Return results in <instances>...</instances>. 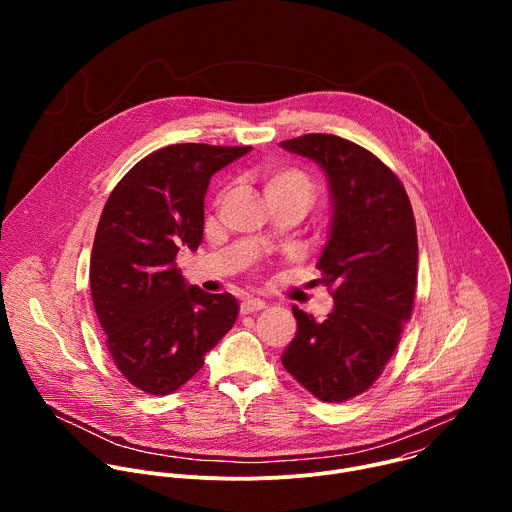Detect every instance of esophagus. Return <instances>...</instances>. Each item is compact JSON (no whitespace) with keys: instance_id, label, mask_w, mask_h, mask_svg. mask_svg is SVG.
Wrapping results in <instances>:
<instances>
[{"instance_id":"1","label":"esophagus","mask_w":512,"mask_h":512,"mask_svg":"<svg viewBox=\"0 0 512 512\" xmlns=\"http://www.w3.org/2000/svg\"><path fill=\"white\" fill-rule=\"evenodd\" d=\"M265 308V302L259 298H245L241 304V314H253Z\"/></svg>"}]
</instances>
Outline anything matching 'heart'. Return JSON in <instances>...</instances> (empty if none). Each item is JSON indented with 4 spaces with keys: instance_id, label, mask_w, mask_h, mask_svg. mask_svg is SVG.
<instances>
[{
    "instance_id": "obj_1",
    "label": "heart",
    "mask_w": 512,
    "mask_h": 512,
    "mask_svg": "<svg viewBox=\"0 0 512 512\" xmlns=\"http://www.w3.org/2000/svg\"><path fill=\"white\" fill-rule=\"evenodd\" d=\"M263 188L267 198H300L308 206L316 194L312 178L298 168H267L263 172Z\"/></svg>"
}]
</instances>
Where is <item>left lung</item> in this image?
Wrapping results in <instances>:
<instances>
[{"label":"left lung","instance_id":"obj_1","mask_svg":"<svg viewBox=\"0 0 512 512\" xmlns=\"http://www.w3.org/2000/svg\"><path fill=\"white\" fill-rule=\"evenodd\" d=\"M279 145L326 172L332 214L316 281L334 300L322 322L291 308L298 332L281 362L314 397L342 403L379 379L411 318L415 218L401 180L360 145L328 133H306Z\"/></svg>","mask_w":512,"mask_h":512}]
</instances>
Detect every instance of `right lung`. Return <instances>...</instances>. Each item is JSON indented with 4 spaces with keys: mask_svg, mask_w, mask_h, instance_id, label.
Instances as JSON below:
<instances>
[{
    "mask_svg": "<svg viewBox=\"0 0 512 512\" xmlns=\"http://www.w3.org/2000/svg\"><path fill=\"white\" fill-rule=\"evenodd\" d=\"M249 152V145H168L137 162L103 208L91 296L117 369L139 391H178L239 316L231 294L188 285L176 255L202 241L210 178Z\"/></svg>",
    "mask_w": 512,
    "mask_h": 512,
    "instance_id": "right-lung-1",
    "label": "right lung"
}]
</instances>
